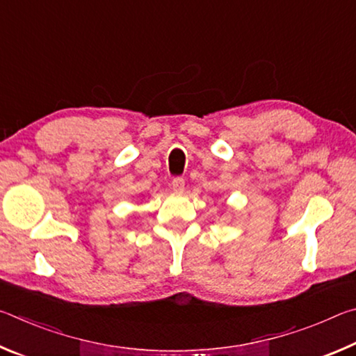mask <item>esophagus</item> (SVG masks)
<instances>
[{
  "mask_svg": "<svg viewBox=\"0 0 356 356\" xmlns=\"http://www.w3.org/2000/svg\"><path fill=\"white\" fill-rule=\"evenodd\" d=\"M171 188L176 193H182L185 188V180L182 177H174L171 180Z\"/></svg>",
  "mask_w": 356,
  "mask_h": 356,
  "instance_id": "34e87169",
  "label": "esophagus"
}]
</instances>
